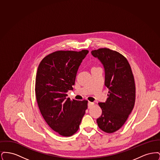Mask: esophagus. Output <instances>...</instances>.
<instances>
[{
    "label": "esophagus",
    "mask_w": 160,
    "mask_h": 160,
    "mask_svg": "<svg viewBox=\"0 0 160 160\" xmlns=\"http://www.w3.org/2000/svg\"><path fill=\"white\" fill-rule=\"evenodd\" d=\"M93 104H94V103H93V102H88V108H91V107Z\"/></svg>",
    "instance_id": "esophagus-1"
}]
</instances>
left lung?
I'll use <instances>...</instances> for the list:
<instances>
[{
    "label": "left lung",
    "instance_id": "1",
    "mask_svg": "<svg viewBox=\"0 0 160 160\" xmlns=\"http://www.w3.org/2000/svg\"><path fill=\"white\" fill-rule=\"evenodd\" d=\"M105 72L104 84L108 89L105 102H99L102 114L97 119L99 128L107 133L120 129L127 120L135 104L136 86L132 72L127 59L109 48L92 50Z\"/></svg>",
    "mask_w": 160,
    "mask_h": 160
}]
</instances>
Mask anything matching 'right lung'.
<instances>
[{
    "label": "right lung",
    "mask_w": 160,
    "mask_h": 160,
    "mask_svg": "<svg viewBox=\"0 0 160 160\" xmlns=\"http://www.w3.org/2000/svg\"><path fill=\"white\" fill-rule=\"evenodd\" d=\"M88 53L57 51L38 66L35 94L39 110L48 126L62 136L76 132L88 108V101L71 100L67 92L73 89L78 69Z\"/></svg>",
    "instance_id": "obj_1"
}]
</instances>
